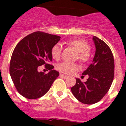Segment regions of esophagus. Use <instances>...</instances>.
<instances>
[{
	"instance_id": "obj_1",
	"label": "esophagus",
	"mask_w": 126,
	"mask_h": 126,
	"mask_svg": "<svg viewBox=\"0 0 126 126\" xmlns=\"http://www.w3.org/2000/svg\"><path fill=\"white\" fill-rule=\"evenodd\" d=\"M60 77H61V78H64V79L67 78H68V76H67L64 75V74H61V73L60 74Z\"/></svg>"
}]
</instances>
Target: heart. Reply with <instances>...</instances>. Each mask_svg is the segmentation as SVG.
I'll list each match as a JSON object with an SVG mask.
<instances>
[{
    "instance_id": "obj_1",
    "label": "heart",
    "mask_w": 126,
    "mask_h": 126,
    "mask_svg": "<svg viewBox=\"0 0 126 126\" xmlns=\"http://www.w3.org/2000/svg\"><path fill=\"white\" fill-rule=\"evenodd\" d=\"M67 43L73 47L78 51L77 58L83 63L87 62L91 57V52L88 43L83 39H74L67 41ZM62 48L59 44H55L51 49V55L53 59L59 61L61 59ZM57 69L64 74H71L80 69V66L76 63H71L69 62H63L58 64Z\"/></svg>"
}]
</instances>
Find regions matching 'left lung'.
<instances>
[{
  "mask_svg": "<svg viewBox=\"0 0 126 126\" xmlns=\"http://www.w3.org/2000/svg\"><path fill=\"white\" fill-rule=\"evenodd\" d=\"M96 51L92 64L83 73L88 76L86 82L76 78L71 88L73 95L84 104H94L101 100L112 85L114 76V59L110 48L103 40L93 37Z\"/></svg>",
  "mask_w": 126,
  "mask_h": 126,
  "instance_id": "8db88e82",
  "label": "left lung"
}]
</instances>
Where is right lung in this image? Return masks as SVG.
<instances>
[{
  "instance_id": "add662e5",
  "label": "right lung",
  "mask_w": 126,
  "mask_h": 126,
  "mask_svg": "<svg viewBox=\"0 0 126 126\" xmlns=\"http://www.w3.org/2000/svg\"><path fill=\"white\" fill-rule=\"evenodd\" d=\"M60 38L59 36L36 32L24 37L16 46L9 72L16 88L23 96L28 99L42 97L59 76L49 63L52 61L51 49ZM42 65L50 70L47 74L37 71Z\"/></svg>"
}]
</instances>
